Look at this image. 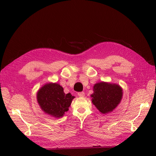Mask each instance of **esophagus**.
Instances as JSON below:
<instances>
[{
    "label": "esophagus",
    "instance_id": "esophagus-1",
    "mask_svg": "<svg viewBox=\"0 0 156 156\" xmlns=\"http://www.w3.org/2000/svg\"><path fill=\"white\" fill-rule=\"evenodd\" d=\"M77 95L79 97H84V93L83 92H78L77 93Z\"/></svg>",
    "mask_w": 156,
    "mask_h": 156
}]
</instances>
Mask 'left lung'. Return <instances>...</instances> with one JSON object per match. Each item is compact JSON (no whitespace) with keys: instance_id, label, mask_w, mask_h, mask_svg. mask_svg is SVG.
<instances>
[{"instance_id":"1","label":"left lung","mask_w":156,"mask_h":156,"mask_svg":"<svg viewBox=\"0 0 156 156\" xmlns=\"http://www.w3.org/2000/svg\"><path fill=\"white\" fill-rule=\"evenodd\" d=\"M92 101L103 114L112 111L119 104L122 97V90L117 84L104 82L94 86Z\"/></svg>"}]
</instances>
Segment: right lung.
Instances as JSON below:
<instances>
[{
	"label": "right lung",
	"instance_id": "add662e5",
	"mask_svg": "<svg viewBox=\"0 0 156 156\" xmlns=\"http://www.w3.org/2000/svg\"><path fill=\"white\" fill-rule=\"evenodd\" d=\"M74 98L70 93L66 94L63 88L56 83L45 84L37 94V100L41 109L55 118L62 116L68 111Z\"/></svg>",
	"mask_w": 156,
	"mask_h": 156
}]
</instances>
